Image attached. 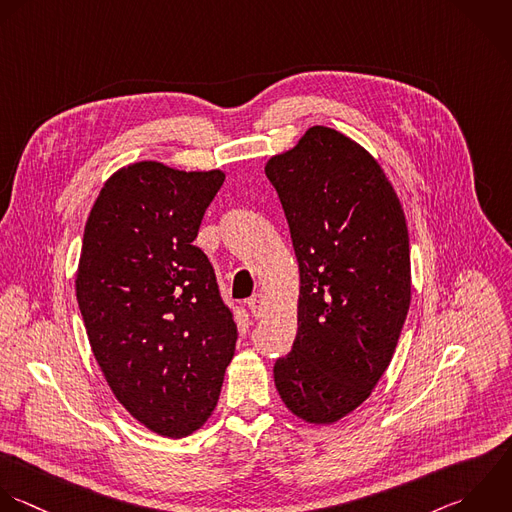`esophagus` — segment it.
<instances>
[{
	"label": "esophagus",
	"mask_w": 512,
	"mask_h": 512,
	"mask_svg": "<svg viewBox=\"0 0 512 512\" xmlns=\"http://www.w3.org/2000/svg\"><path fill=\"white\" fill-rule=\"evenodd\" d=\"M247 305H249L251 315H253L255 319H261V317L265 315V311H267V307H265V299H263V295H261V293L253 295V297L247 301Z\"/></svg>",
	"instance_id": "1"
}]
</instances>
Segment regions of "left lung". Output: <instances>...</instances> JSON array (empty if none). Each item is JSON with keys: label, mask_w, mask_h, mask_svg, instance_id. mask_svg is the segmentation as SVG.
<instances>
[{"label": "left lung", "mask_w": 512, "mask_h": 512, "mask_svg": "<svg viewBox=\"0 0 512 512\" xmlns=\"http://www.w3.org/2000/svg\"><path fill=\"white\" fill-rule=\"evenodd\" d=\"M299 263L297 337L273 367L287 409L315 425L353 413L387 371L411 305L401 201L377 159L315 125L265 165Z\"/></svg>", "instance_id": "left-lung-1"}]
</instances>
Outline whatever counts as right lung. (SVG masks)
Segmentation results:
<instances>
[{"mask_svg": "<svg viewBox=\"0 0 512 512\" xmlns=\"http://www.w3.org/2000/svg\"><path fill=\"white\" fill-rule=\"evenodd\" d=\"M221 169L139 161L101 187L85 223L75 293L115 399L149 431L181 439L213 413L237 325L193 245Z\"/></svg>", "mask_w": 512, "mask_h": 512, "instance_id": "right-lung-1", "label": "right lung"}]
</instances>
